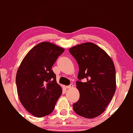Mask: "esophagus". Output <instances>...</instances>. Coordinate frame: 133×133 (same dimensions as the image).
<instances>
[{
    "instance_id": "obj_1",
    "label": "esophagus",
    "mask_w": 133,
    "mask_h": 133,
    "mask_svg": "<svg viewBox=\"0 0 133 133\" xmlns=\"http://www.w3.org/2000/svg\"><path fill=\"white\" fill-rule=\"evenodd\" d=\"M73 87V84H70L69 85L66 86V89H71Z\"/></svg>"
}]
</instances>
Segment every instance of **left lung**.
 Wrapping results in <instances>:
<instances>
[{"mask_svg": "<svg viewBox=\"0 0 133 133\" xmlns=\"http://www.w3.org/2000/svg\"><path fill=\"white\" fill-rule=\"evenodd\" d=\"M69 50L79 66L78 78L87 79L85 83L76 81L79 99L73 108L81 116L95 118L105 110L115 93L113 61L104 50L91 42L73 46Z\"/></svg>", "mask_w": 133, "mask_h": 133, "instance_id": "8db88e82", "label": "left lung"}]
</instances>
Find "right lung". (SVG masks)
I'll use <instances>...</instances> for the list:
<instances>
[{
  "label": "right lung",
  "instance_id": "right-lung-1",
  "mask_svg": "<svg viewBox=\"0 0 133 133\" xmlns=\"http://www.w3.org/2000/svg\"><path fill=\"white\" fill-rule=\"evenodd\" d=\"M64 51L52 43H40L29 50L18 67L16 78L18 98L24 108L35 117L50 115L62 93L51 69Z\"/></svg>",
  "mask_w": 133,
  "mask_h": 133
}]
</instances>
